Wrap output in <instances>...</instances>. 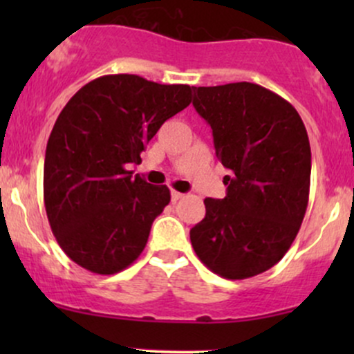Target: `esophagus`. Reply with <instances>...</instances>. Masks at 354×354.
<instances>
[{
  "instance_id": "1",
  "label": "esophagus",
  "mask_w": 354,
  "mask_h": 354,
  "mask_svg": "<svg viewBox=\"0 0 354 354\" xmlns=\"http://www.w3.org/2000/svg\"><path fill=\"white\" fill-rule=\"evenodd\" d=\"M181 198H185V194L180 193V191H171V201H173V203L180 201Z\"/></svg>"
}]
</instances>
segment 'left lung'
Wrapping results in <instances>:
<instances>
[{"label": "left lung", "instance_id": "obj_1", "mask_svg": "<svg viewBox=\"0 0 354 354\" xmlns=\"http://www.w3.org/2000/svg\"><path fill=\"white\" fill-rule=\"evenodd\" d=\"M193 89V106L211 126L230 176L223 200H205L191 245L213 273L251 278L286 254L303 223L311 176L306 128L286 100L259 84Z\"/></svg>", "mask_w": 354, "mask_h": 354}]
</instances>
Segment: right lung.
<instances>
[{"instance_id": "1", "label": "right lung", "mask_w": 354, "mask_h": 354, "mask_svg": "<svg viewBox=\"0 0 354 354\" xmlns=\"http://www.w3.org/2000/svg\"><path fill=\"white\" fill-rule=\"evenodd\" d=\"M189 103L188 84L108 75L84 84L59 113L44 156V206L76 265L113 274L145 250L171 194L126 168L141 163L146 143Z\"/></svg>"}]
</instances>
